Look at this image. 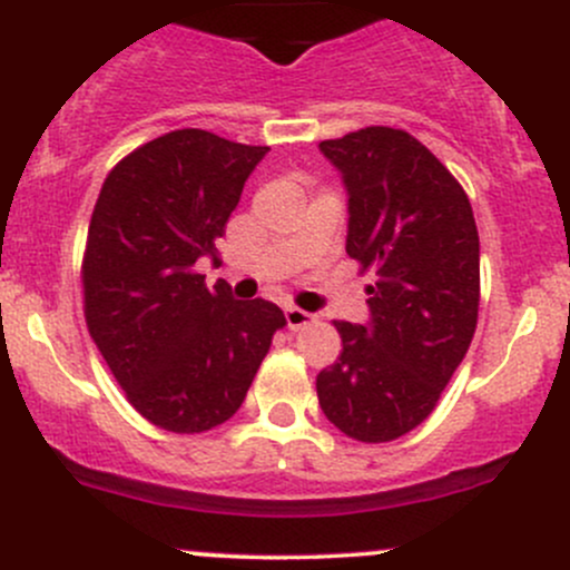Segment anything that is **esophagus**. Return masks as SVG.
I'll return each instance as SVG.
<instances>
[{"label":"esophagus","instance_id":"1","mask_svg":"<svg viewBox=\"0 0 570 570\" xmlns=\"http://www.w3.org/2000/svg\"><path fill=\"white\" fill-rule=\"evenodd\" d=\"M284 316H286V325H289V331H303V327H308L311 322H316L314 314L297 308V305H286Z\"/></svg>","mask_w":570,"mask_h":570}]
</instances>
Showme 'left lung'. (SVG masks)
<instances>
[{
	"mask_svg": "<svg viewBox=\"0 0 570 570\" xmlns=\"http://www.w3.org/2000/svg\"><path fill=\"white\" fill-rule=\"evenodd\" d=\"M350 194L346 254L374 273L368 327L335 322L341 357L316 376L327 421L391 442L434 412L481 303V243L459 179L406 130L371 125L320 144Z\"/></svg>",
	"mask_w": 570,
	"mask_h": 570,
	"instance_id": "obj_1",
	"label": "left lung"
}]
</instances>
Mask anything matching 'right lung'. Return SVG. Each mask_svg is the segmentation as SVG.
Returning <instances> with one entry per match:
<instances>
[{
  "label": "right lung",
  "mask_w": 570,
  "mask_h": 570,
  "mask_svg": "<svg viewBox=\"0 0 570 570\" xmlns=\"http://www.w3.org/2000/svg\"><path fill=\"white\" fill-rule=\"evenodd\" d=\"M267 147L199 128L125 155L95 202L81 262L92 341L141 417L171 434L229 421L286 325L275 303L207 289L196 269L218 254L243 185Z\"/></svg>",
  "instance_id": "right-lung-1"
}]
</instances>
